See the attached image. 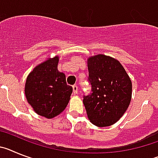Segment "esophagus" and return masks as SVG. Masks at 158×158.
Masks as SVG:
<instances>
[{
    "label": "esophagus",
    "mask_w": 158,
    "mask_h": 158,
    "mask_svg": "<svg viewBox=\"0 0 158 158\" xmlns=\"http://www.w3.org/2000/svg\"><path fill=\"white\" fill-rule=\"evenodd\" d=\"M72 88H73V93L74 94H76L78 93V87L76 86V85H74L73 87H72Z\"/></svg>",
    "instance_id": "obj_1"
}]
</instances>
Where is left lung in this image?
<instances>
[{
    "instance_id": "8db88e82",
    "label": "left lung",
    "mask_w": 158,
    "mask_h": 158,
    "mask_svg": "<svg viewBox=\"0 0 158 158\" xmlns=\"http://www.w3.org/2000/svg\"><path fill=\"white\" fill-rule=\"evenodd\" d=\"M91 93L83 96V104L90 123L109 127L117 123L130 103L132 83L123 65L105 55L87 60Z\"/></svg>"
}]
</instances>
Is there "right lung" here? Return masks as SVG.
<instances>
[{
    "instance_id": "add662e5",
    "label": "right lung",
    "mask_w": 158,
    "mask_h": 158,
    "mask_svg": "<svg viewBox=\"0 0 158 158\" xmlns=\"http://www.w3.org/2000/svg\"><path fill=\"white\" fill-rule=\"evenodd\" d=\"M59 56L38 64L28 75L25 83L26 98L40 116L52 118L64 110L72 93L66 76L58 71Z\"/></svg>"
}]
</instances>
